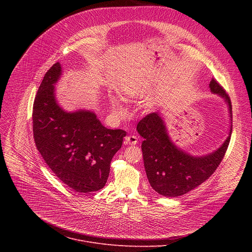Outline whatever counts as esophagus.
I'll return each mask as SVG.
<instances>
[{"instance_id": "34e87169", "label": "esophagus", "mask_w": 252, "mask_h": 252, "mask_svg": "<svg viewBox=\"0 0 252 252\" xmlns=\"http://www.w3.org/2000/svg\"><path fill=\"white\" fill-rule=\"evenodd\" d=\"M126 145H136L137 143V137L134 136V135H128L126 137Z\"/></svg>"}]
</instances>
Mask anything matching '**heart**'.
<instances>
[{
    "mask_svg": "<svg viewBox=\"0 0 252 252\" xmlns=\"http://www.w3.org/2000/svg\"><path fill=\"white\" fill-rule=\"evenodd\" d=\"M110 103H111L113 112H114L117 116H119V117L125 116L126 111H125V109H124V106L122 105L120 99H119L117 96H112V97L110 98Z\"/></svg>",
    "mask_w": 252,
    "mask_h": 252,
    "instance_id": "heart-1",
    "label": "heart"
}]
</instances>
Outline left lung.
Segmentation results:
<instances>
[{"label": "left lung", "instance_id": "8db88e82", "mask_svg": "<svg viewBox=\"0 0 252 252\" xmlns=\"http://www.w3.org/2000/svg\"><path fill=\"white\" fill-rule=\"evenodd\" d=\"M209 89L227 104L230 120L228 136L212 153L192 156L177 147L168 134L160 113L147 116L136 126L137 132L145 138L141 143V150L151 187L165 197L181 196L194 189L214 172L225 155L232 130L231 101L215 80L210 82Z\"/></svg>", "mask_w": 252, "mask_h": 252}]
</instances>
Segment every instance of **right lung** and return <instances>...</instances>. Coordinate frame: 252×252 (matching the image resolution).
Masks as SVG:
<instances>
[{
    "instance_id": "add662e5",
    "label": "right lung",
    "mask_w": 252,
    "mask_h": 252,
    "mask_svg": "<svg viewBox=\"0 0 252 252\" xmlns=\"http://www.w3.org/2000/svg\"><path fill=\"white\" fill-rule=\"evenodd\" d=\"M56 63L46 73L32 107L35 146L51 170L76 192L101 189L126 131L103 126L89 110L66 112L56 98L62 76Z\"/></svg>"
}]
</instances>
